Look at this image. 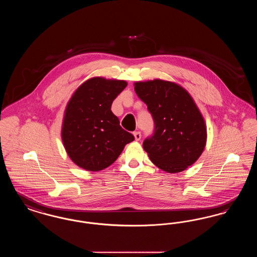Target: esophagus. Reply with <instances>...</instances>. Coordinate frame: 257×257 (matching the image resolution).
<instances>
[{"label": "esophagus", "instance_id": "obj_1", "mask_svg": "<svg viewBox=\"0 0 257 257\" xmlns=\"http://www.w3.org/2000/svg\"><path fill=\"white\" fill-rule=\"evenodd\" d=\"M134 137L135 139H136V141H140V140H141V138H142V135H141V132H139V131H137V132H134Z\"/></svg>", "mask_w": 257, "mask_h": 257}]
</instances>
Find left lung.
<instances>
[{"instance_id": "1", "label": "left lung", "mask_w": 257, "mask_h": 257, "mask_svg": "<svg viewBox=\"0 0 257 257\" xmlns=\"http://www.w3.org/2000/svg\"><path fill=\"white\" fill-rule=\"evenodd\" d=\"M134 86L155 124L153 136L143 145L148 157L162 171H185L200 157L207 140L205 121L194 99L182 86L160 79Z\"/></svg>"}]
</instances>
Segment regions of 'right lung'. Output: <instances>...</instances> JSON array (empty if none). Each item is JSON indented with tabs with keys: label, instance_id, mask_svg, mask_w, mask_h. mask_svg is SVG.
<instances>
[{
	"label": "right lung",
	"instance_id": "1",
	"mask_svg": "<svg viewBox=\"0 0 257 257\" xmlns=\"http://www.w3.org/2000/svg\"><path fill=\"white\" fill-rule=\"evenodd\" d=\"M127 86L122 80L88 79L68 101L61 127V140L74 163L88 171L108 168L134 136L119 125L110 110L112 101Z\"/></svg>",
	"mask_w": 257,
	"mask_h": 257
}]
</instances>
